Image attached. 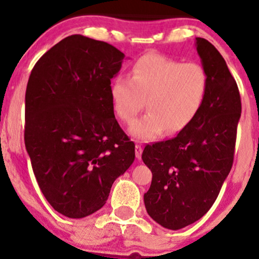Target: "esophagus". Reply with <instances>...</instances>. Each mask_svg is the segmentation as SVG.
Returning <instances> with one entry per match:
<instances>
[{"label":"esophagus","instance_id":"esophagus-1","mask_svg":"<svg viewBox=\"0 0 259 259\" xmlns=\"http://www.w3.org/2000/svg\"><path fill=\"white\" fill-rule=\"evenodd\" d=\"M141 154H143V147L140 146V145H136V157L138 159L141 158Z\"/></svg>","mask_w":259,"mask_h":259}]
</instances>
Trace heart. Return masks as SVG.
<instances>
[{
	"instance_id": "heart-1",
	"label": "heart",
	"mask_w": 259,
	"mask_h": 259,
	"mask_svg": "<svg viewBox=\"0 0 259 259\" xmlns=\"http://www.w3.org/2000/svg\"><path fill=\"white\" fill-rule=\"evenodd\" d=\"M206 70L198 63H183L147 54L132 67V76H118L109 93L116 115L130 122L145 104L148 111L130 126V134L147 141L166 131L179 132L194 119L207 93Z\"/></svg>"
}]
</instances>
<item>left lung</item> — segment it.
Instances as JSON below:
<instances>
[{
    "label": "left lung",
    "mask_w": 259,
    "mask_h": 259,
    "mask_svg": "<svg viewBox=\"0 0 259 259\" xmlns=\"http://www.w3.org/2000/svg\"><path fill=\"white\" fill-rule=\"evenodd\" d=\"M196 48L208 77L199 112L177 137L147 145L141 155L153 175L145 207L168 230L197 222L217 199L231 171L242 113L238 87L221 53L201 37Z\"/></svg>",
    "instance_id": "left-lung-1"
}]
</instances>
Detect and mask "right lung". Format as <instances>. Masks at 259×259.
Here are the masks:
<instances>
[{"label": "right lung", "instance_id": "obj_1", "mask_svg": "<svg viewBox=\"0 0 259 259\" xmlns=\"http://www.w3.org/2000/svg\"><path fill=\"white\" fill-rule=\"evenodd\" d=\"M123 59L107 42L70 35L41 56L28 80L26 150L41 192L68 218L100 210L136 158L109 93Z\"/></svg>", "mask_w": 259, "mask_h": 259}]
</instances>
